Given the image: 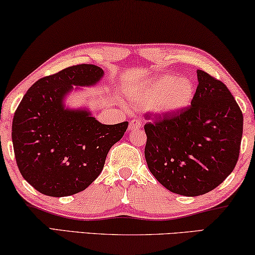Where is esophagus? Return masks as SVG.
<instances>
[{"label": "esophagus", "mask_w": 255, "mask_h": 255, "mask_svg": "<svg viewBox=\"0 0 255 255\" xmlns=\"http://www.w3.org/2000/svg\"><path fill=\"white\" fill-rule=\"evenodd\" d=\"M140 126H142V121L138 119H132L129 124L128 129L129 130H136V129H139Z\"/></svg>", "instance_id": "1"}]
</instances>
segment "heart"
<instances>
[{"label":"heart","instance_id":"obj_1","mask_svg":"<svg viewBox=\"0 0 255 255\" xmlns=\"http://www.w3.org/2000/svg\"><path fill=\"white\" fill-rule=\"evenodd\" d=\"M195 95L196 86L191 79L164 74L134 88L130 100L138 105L150 104L151 111L159 117H170L187 110Z\"/></svg>","mask_w":255,"mask_h":255}]
</instances>
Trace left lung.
<instances>
[{
  "instance_id": "left-lung-1",
  "label": "left lung",
  "mask_w": 255,
  "mask_h": 255,
  "mask_svg": "<svg viewBox=\"0 0 255 255\" xmlns=\"http://www.w3.org/2000/svg\"><path fill=\"white\" fill-rule=\"evenodd\" d=\"M197 78L190 108L144 126V154L152 175L167 190L187 197L205 195L230 175L243 136V113L227 86L201 70Z\"/></svg>"
}]
</instances>
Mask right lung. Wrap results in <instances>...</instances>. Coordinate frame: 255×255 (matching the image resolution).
I'll return each instance as SVG.
<instances>
[{"label": "right lung", "mask_w": 255, "mask_h": 255, "mask_svg": "<svg viewBox=\"0 0 255 255\" xmlns=\"http://www.w3.org/2000/svg\"><path fill=\"white\" fill-rule=\"evenodd\" d=\"M103 77L91 64L64 68L34 83L16 110L12 144L19 172L45 196L66 197L88 188L127 130V121L103 125L87 106L66 105L68 95L95 87Z\"/></svg>", "instance_id": "add662e5"}]
</instances>
